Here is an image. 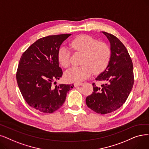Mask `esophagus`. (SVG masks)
<instances>
[{
  "mask_svg": "<svg viewBox=\"0 0 149 149\" xmlns=\"http://www.w3.org/2000/svg\"><path fill=\"white\" fill-rule=\"evenodd\" d=\"M82 83H74V86L76 87V86H81L82 85Z\"/></svg>",
  "mask_w": 149,
  "mask_h": 149,
  "instance_id": "obj_1",
  "label": "esophagus"
}]
</instances>
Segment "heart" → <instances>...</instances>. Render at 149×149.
<instances>
[{"instance_id":"b5f03b06","label":"heart","mask_w":149,"mask_h":149,"mask_svg":"<svg viewBox=\"0 0 149 149\" xmlns=\"http://www.w3.org/2000/svg\"><path fill=\"white\" fill-rule=\"evenodd\" d=\"M70 45L74 51L83 53L80 66L73 67L66 72L67 80L79 83L88 79L93 70L95 73L104 70L110 61L111 50L109 45L104 42H99L89 35H82L75 38ZM70 50L66 47H61L58 51V60L64 68L70 64Z\"/></svg>"}]
</instances>
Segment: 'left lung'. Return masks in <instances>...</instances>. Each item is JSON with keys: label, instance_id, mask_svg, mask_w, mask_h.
Returning a JSON list of instances; mask_svg holds the SVG:
<instances>
[{"label": "left lung", "instance_id": "left-lung-1", "mask_svg": "<svg viewBox=\"0 0 149 149\" xmlns=\"http://www.w3.org/2000/svg\"><path fill=\"white\" fill-rule=\"evenodd\" d=\"M111 45V57L105 70L95 78L105 83L93 85V92L86 99V105L97 113L104 114L120 108L130 94L134 83L133 66L128 50L119 39L102 31Z\"/></svg>", "mask_w": 149, "mask_h": 149}]
</instances>
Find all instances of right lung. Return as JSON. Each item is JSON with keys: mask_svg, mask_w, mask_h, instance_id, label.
<instances>
[{"mask_svg": "<svg viewBox=\"0 0 149 149\" xmlns=\"http://www.w3.org/2000/svg\"><path fill=\"white\" fill-rule=\"evenodd\" d=\"M71 34L51 35L39 39L22 55L16 72V80L24 100L42 113H52L65 101L74 85L61 84L52 87L62 77L58 51Z\"/></svg>", "mask_w": 149, "mask_h": 149, "instance_id": "right-lung-1", "label": "right lung"}]
</instances>
